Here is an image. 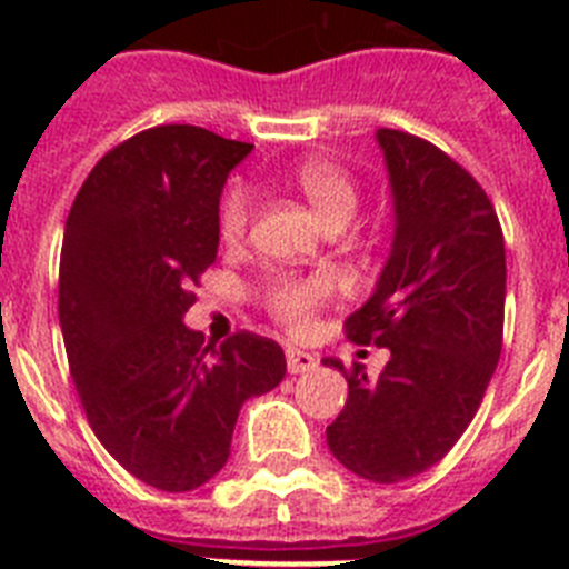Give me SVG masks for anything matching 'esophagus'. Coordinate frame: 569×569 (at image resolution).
Returning <instances> with one entry per match:
<instances>
[{
    "instance_id": "obj_1",
    "label": "esophagus",
    "mask_w": 569,
    "mask_h": 569,
    "mask_svg": "<svg viewBox=\"0 0 569 569\" xmlns=\"http://www.w3.org/2000/svg\"><path fill=\"white\" fill-rule=\"evenodd\" d=\"M284 359H288V373L293 376L308 373V370H313L316 367V356L308 353V350H299V347H288Z\"/></svg>"
}]
</instances>
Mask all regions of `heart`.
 <instances>
[{"mask_svg":"<svg viewBox=\"0 0 569 569\" xmlns=\"http://www.w3.org/2000/svg\"><path fill=\"white\" fill-rule=\"evenodd\" d=\"M293 184L313 204V210L328 228H345L359 210V182L350 170L330 159L310 156L296 164ZM250 216H253V193L244 184H233L219 204V233L228 244H239L248 236ZM333 290L336 281L330 273H279L261 284V301H264L268 313L284 328L305 330L313 321L316 310L333 299Z\"/></svg>","mask_w":569,"mask_h":569,"instance_id":"1","label":"heart"}]
</instances>
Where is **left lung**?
Returning <instances> with one entry per match:
<instances>
[{"instance_id": "1", "label": "left lung", "mask_w": 569, "mask_h": 569, "mask_svg": "<svg viewBox=\"0 0 569 569\" xmlns=\"http://www.w3.org/2000/svg\"><path fill=\"white\" fill-rule=\"evenodd\" d=\"M385 150L396 236L376 293L345 321L356 345L390 347L379 379L347 370L330 453L376 485L445 459L479 410L505 336V236L481 184L456 159L405 130Z\"/></svg>"}]
</instances>
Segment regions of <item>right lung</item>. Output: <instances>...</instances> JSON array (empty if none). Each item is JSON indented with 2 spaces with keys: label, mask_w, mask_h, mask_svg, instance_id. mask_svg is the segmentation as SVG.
Instances as JSON below:
<instances>
[{
  "label": "right lung",
  "mask_w": 569,
  "mask_h": 569,
  "mask_svg": "<svg viewBox=\"0 0 569 569\" xmlns=\"http://www.w3.org/2000/svg\"><path fill=\"white\" fill-rule=\"evenodd\" d=\"M253 150L196 124H159L102 156L64 222L59 325L79 401L104 450L164 492L210 481L241 405L284 379L273 339L204 345L184 328L219 250V196Z\"/></svg>",
  "instance_id": "add662e5"
}]
</instances>
